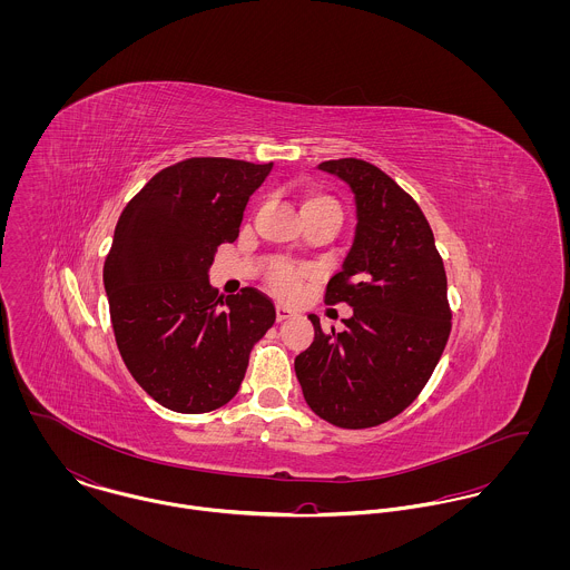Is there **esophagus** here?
Returning <instances> with one entry per match:
<instances>
[{"instance_id": "esophagus-1", "label": "esophagus", "mask_w": 570, "mask_h": 570, "mask_svg": "<svg viewBox=\"0 0 570 570\" xmlns=\"http://www.w3.org/2000/svg\"><path fill=\"white\" fill-rule=\"evenodd\" d=\"M294 314L285 307H276V323H283V321H289Z\"/></svg>"}]
</instances>
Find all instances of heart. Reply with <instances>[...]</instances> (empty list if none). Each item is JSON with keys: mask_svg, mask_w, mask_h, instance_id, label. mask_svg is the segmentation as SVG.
Returning <instances> with one entry per match:
<instances>
[{"mask_svg": "<svg viewBox=\"0 0 570 570\" xmlns=\"http://www.w3.org/2000/svg\"><path fill=\"white\" fill-rule=\"evenodd\" d=\"M309 210L328 213L335 219H340V215H342L340 204L333 197L316 193V190H309L303 195V213H309ZM307 278H312V272L307 267H296V265H276L272 272V285L283 296H294Z\"/></svg>", "mask_w": 570, "mask_h": 570, "instance_id": "obj_1", "label": "heart"}]
</instances>
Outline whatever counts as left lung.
<instances>
[{"mask_svg": "<svg viewBox=\"0 0 570 570\" xmlns=\"http://www.w3.org/2000/svg\"><path fill=\"white\" fill-rule=\"evenodd\" d=\"M355 195V239L326 283L325 303L353 309L342 331H323L294 368L305 402L348 430L380 425L406 410L428 384L452 328L448 278L416 202L375 164H318Z\"/></svg>", "mask_w": 570, "mask_h": 570, "instance_id": "1", "label": "left lung"}]
</instances>
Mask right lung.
Instances as JSON below:
<instances>
[{
    "mask_svg": "<svg viewBox=\"0 0 570 570\" xmlns=\"http://www.w3.org/2000/svg\"><path fill=\"white\" fill-rule=\"evenodd\" d=\"M269 170L188 158L154 175L116 224L102 267L116 344L134 380L168 410L228 404L252 346L276 321L258 289L219 296L208 283L217 247L239 237L245 204Z\"/></svg>",
    "mask_w": 570,
    "mask_h": 570,
    "instance_id": "1",
    "label": "right lung"
}]
</instances>
